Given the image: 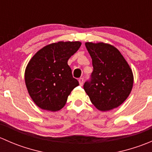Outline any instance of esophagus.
I'll list each match as a JSON object with an SVG mask.
<instances>
[{"instance_id":"34e87169","label":"esophagus","mask_w":152,"mask_h":152,"mask_svg":"<svg viewBox=\"0 0 152 152\" xmlns=\"http://www.w3.org/2000/svg\"><path fill=\"white\" fill-rule=\"evenodd\" d=\"M79 85H83V82H84L83 78H80V79H79Z\"/></svg>"}]
</instances>
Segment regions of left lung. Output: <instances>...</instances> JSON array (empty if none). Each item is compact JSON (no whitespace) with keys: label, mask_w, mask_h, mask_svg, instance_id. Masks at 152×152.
Wrapping results in <instances>:
<instances>
[{"label":"left lung","mask_w":152,"mask_h":152,"mask_svg":"<svg viewBox=\"0 0 152 152\" xmlns=\"http://www.w3.org/2000/svg\"><path fill=\"white\" fill-rule=\"evenodd\" d=\"M93 62L90 82L84 90L92 104L101 111L119 107L132 90V70L123 55L113 45L104 42H85Z\"/></svg>","instance_id":"obj_1"}]
</instances>
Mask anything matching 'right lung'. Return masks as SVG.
<instances>
[{
    "mask_svg": "<svg viewBox=\"0 0 152 152\" xmlns=\"http://www.w3.org/2000/svg\"><path fill=\"white\" fill-rule=\"evenodd\" d=\"M79 41L49 44L38 50L25 70V82L34 104L48 111L63 108L79 82L72 76L67 60L80 48Z\"/></svg>",
    "mask_w": 152,
    "mask_h": 152,
    "instance_id": "add662e5",
    "label": "right lung"
}]
</instances>
